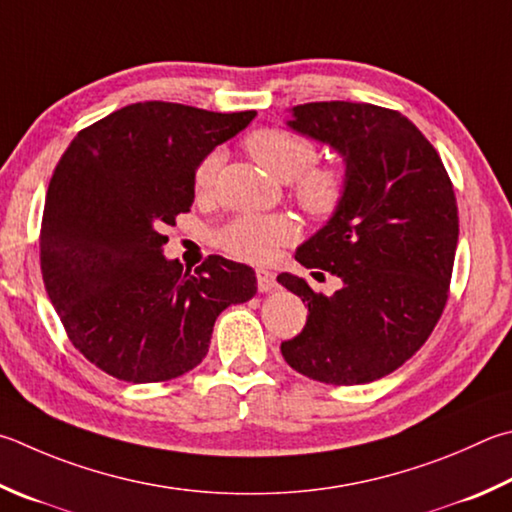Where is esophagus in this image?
Here are the masks:
<instances>
[{"mask_svg":"<svg viewBox=\"0 0 512 512\" xmlns=\"http://www.w3.org/2000/svg\"><path fill=\"white\" fill-rule=\"evenodd\" d=\"M275 286H277L275 273L266 271V268H259V271H257V288H259V293H271Z\"/></svg>","mask_w":512,"mask_h":512,"instance_id":"34e87169","label":"esophagus"}]
</instances>
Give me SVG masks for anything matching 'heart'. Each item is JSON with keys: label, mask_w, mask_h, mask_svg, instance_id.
Listing matches in <instances>:
<instances>
[{"label": "heart", "mask_w": 512, "mask_h": 512, "mask_svg": "<svg viewBox=\"0 0 512 512\" xmlns=\"http://www.w3.org/2000/svg\"><path fill=\"white\" fill-rule=\"evenodd\" d=\"M244 147L255 163L275 179H297L295 199L309 215L327 219L338 210L345 197V176L333 167H311L318 150L309 138L280 127H264L248 134ZM219 161L221 154L212 152L194 167V192L208 194L212 190ZM295 235L297 228L286 215H239L217 230L215 241L232 257L246 262H268Z\"/></svg>", "instance_id": "heart-1"}]
</instances>
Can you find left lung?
<instances>
[{
    "label": "left lung",
    "mask_w": 512,
    "mask_h": 512,
    "mask_svg": "<svg viewBox=\"0 0 512 512\" xmlns=\"http://www.w3.org/2000/svg\"><path fill=\"white\" fill-rule=\"evenodd\" d=\"M286 125L342 156L345 197L295 253L302 266L338 275V291L322 295L304 277L277 275L309 304L306 327L282 342V356L320 383L365 385L410 360L441 318L457 199L439 154L398 111L306 102Z\"/></svg>",
    "instance_id": "obj_1"
}]
</instances>
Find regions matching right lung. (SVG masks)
<instances>
[{
    "label": "right lung",
    "mask_w": 512,
    "mask_h": 512,
    "mask_svg": "<svg viewBox=\"0 0 512 512\" xmlns=\"http://www.w3.org/2000/svg\"><path fill=\"white\" fill-rule=\"evenodd\" d=\"M255 116L136 102L62 154L44 203L42 277L69 340L109 376H183L206 358L219 313L257 293L246 264L210 255L190 275L163 257V228L194 201V167Z\"/></svg>",
    "instance_id": "1"
}]
</instances>
